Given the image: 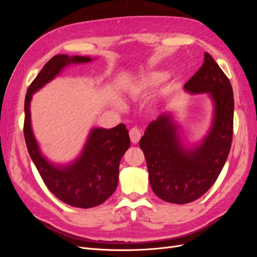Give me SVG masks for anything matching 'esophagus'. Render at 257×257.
Instances as JSON below:
<instances>
[{"instance_id":"34e87169","label":"esophagus","mask_w":257,"mask_h":257,"mask_svg":"<svg viewBox=\"0 0 257 257\" xmlns=\"http://www.w3.org/2000/svg\"><path fill=\"white\" fill-rule=\"evenodd\" d=\"M130 137H131V142L133 144H137L139 142V139L142 137V133L137 127H133L130 131Z\"/></svg>"}]
</instances>
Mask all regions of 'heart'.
Returning a JSON list of instances; mask_svg holds the SVG:
<instances>
[{
    "label": "heart",
    "mask_w": 257,
    "mask_h": 257,
    "mask_svg": "<svg viewBox=\"0 0 257 257\" xmlns=\"http://www.w3.org/2000/svg\"><path fill=\"white\" fill-rule=\"evenodd\" d=\"M167 77L168 75L164 71H154L143 74L130 84L128 91L131 95L135 98L143 97L157 88L162 82H164L167 79ZM118 105L120 108L123 107V103L121 102Z\"/></svg>",
    "instance_id": "obj_1"
}]
</instances>
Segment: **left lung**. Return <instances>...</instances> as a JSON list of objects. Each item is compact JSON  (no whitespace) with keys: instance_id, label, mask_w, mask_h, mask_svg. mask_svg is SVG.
I'll use <instances>...</instances> for the list:
<instances>
[{"instance_id":"left-lung-1","label":"left lung","mask_w":257,"mask_h":257,"mask_svg":"<svg viewBox=\"0 0 257 257\" xmlns=\"http://www.w3.org/2000/svg\"><path fill=\"white\" fill-rule=\"evenodd\" d=\"M184 90L191 94L208 93L212 99V124L203 141L193 147L183 145L173 114L164 112L148 125L139 142L153 192L179 205L203 196L215 182L227 160L234 126L231 84L208 52Z\"/></svg>"}]
</instances>
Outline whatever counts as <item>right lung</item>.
Segmentation results:
<instances>
[{
    "label": "right lung",
    "mask_w": 257,
    "mask_h": 257,
    "mask_svg": "<svg viewBox=\"0 0 257 257\" xmlns=\"http://www.w3.org/2000/svg\"><path fill=\"white\" fill-rule=\"evenodd\" d=\"M92 60L57 54L45 64L27 91L23 130L30 157L49 191L63 203L84 209L103 204L115 191L120 161L131 145L128 131L124 124L112 128H92L79 157L66 165H57L41 152L32 131L30 105L34 93L56 78L63 68Z\"/></svg>",
    "instance_id": "1"
}]
</instances>
